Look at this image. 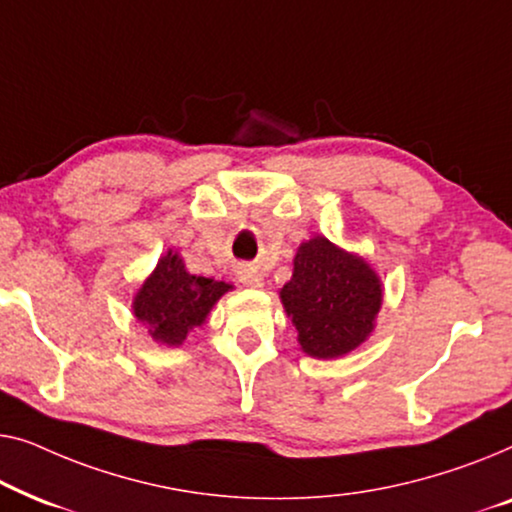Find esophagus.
Returning <instances> with one entry per match:
<instances>
[{
  "instance_id": "esophagus-1",
  "label": "esophagus",
  "mask_w": 512,
  "mask_h": 512,
  "mask_svg": "<svg viewBox=\"0 0 512 512\" xmlns=\"http://www.w3.org/2000/svg\"><path fill=\"white\" fill-rule=\"evenodd\" d=\"M239 278H241V283L248 285V287H262L264 285V276L255 269V266H243Z\"/></svg>"
}]
</instances>
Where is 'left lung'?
I'll return each instance as SVG.
<instances>
[{"mask_svg":"<svg viewBox=\"0 0 512 512\" xmlns=\"http://www.w3.org/2000/svg\"><path fill=\"white\" fill-rule=\"evenodd\" d=\"M280 299L304 352L318 359L348 355L371 334L380 311V280L364 259L315 236L301 243L292 280Z\"/></svg>","mask_w":512,"mask_h":512,"instance_id":"8db88e82","label":"left lung"}]
</instances>
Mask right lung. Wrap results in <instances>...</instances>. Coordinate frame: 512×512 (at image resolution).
<instances>
[{
    "label": "right lung",
    "instance_id": "right-lung-1",
    "mask_svg": "<svg viewBox=\"0 0 512 512\" xmlns=\"http://www.w3.org/2000/svg\"><path fill=\"white\" fill-rule=\"evenodd\" d=\"M229 287L232 285L222 280L192 276L185 271L181 257L167 253L134 297V315L155 341L181 345L187 331L206 320L208 311Z\"/></svg>",
    "mask_w": 512,
    "mask_h": 512
}]
</instances>
